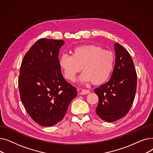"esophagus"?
I'll list each match as a JSON object with an SVG mask.
<instances>
[{
  "label": "esophagus",
  "mask_w": 153,
  "mask_h": 153,
  "mask_svg": "<svg viewBox=\"0 0 153 153\" xmlns=\"http://www.w3.org/2000/svg\"><path fill=\"white\" fill-rule=\"evenodd\" d=\"M89 93H90V91L87 90V89H82V90H81V92H80V94H81V95H85V94H89Z\"/></svg>",
  "instance_id": "esophagus-1"
}]
</instances>
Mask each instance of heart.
<instances>
[{"label": "heart", "mask_w": 153, "mask_h": 153, "mask_svg": "<svg viewBox=\"0 0 153 153\" xmlns=\"http://www.w3.org/2000/svg\"><path fill=\"white\" fill-rule=\"evenodd\" d=\"M115 61L112 52L97 45H86L74 48L71 55L62 54L59 65L64 77L70 81H74L82 69L84 73L80 81L99 85L105 82L111 76Z\"/></svg>", "instance_id": "1"}]
</instances>
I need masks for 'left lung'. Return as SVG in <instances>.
<instances>
[{"mask_svg":"<svg viewBox=\"0 0 153 153\" xmlns=\"http://www.w3.org/2000/svg\"><path fill=\"white\" fill-rule=\"evenodd\" d=\"M115 63L109 81L94 89L99 97L97 115L107 122L125 117L133 104L137 85V75L130 53L115 43Z\"/></svg>","mask_w":153,"mask_h":153,"instance_id":"obj_1","label":"left lung"}]
</instances>
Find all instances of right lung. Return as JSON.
<instances>
[{
	"label": "right lung",
	"mask_w": 153,
	"mask_h": 153,
	"mask_svg": "<svg viewBox=\"0 0 153 153\" xmlns=\"http://www.w3.org/2000/svg\"><path fill=\"white\" fill-rule=\"evenodd\" d=\"M64 44L62 40L39 39L22 62L20 99L30 117L42 126L60 122L77 95L76 88L64 79L59 65V49Z\"/></svg>",
	"instance_id": "add662e5"
}]
</instances>
